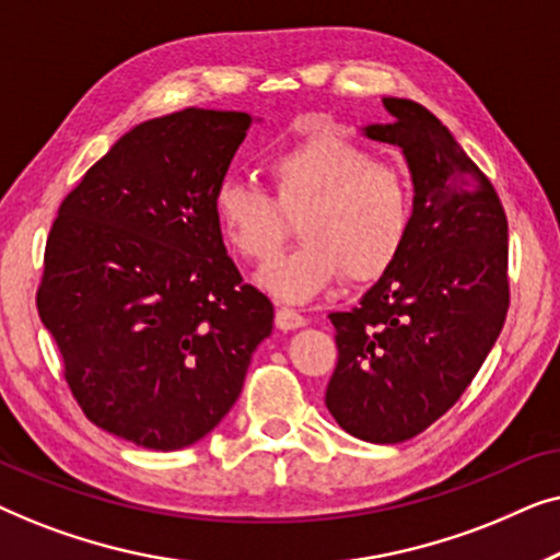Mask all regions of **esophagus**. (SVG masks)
I'll return each instance as SVG.
<instances>
[{
	"instance_id": "esophagus-1",
	"label": "esophagus",
	"mask_w": 560,
	"mask_h": 560,
	"mask_svg": "<svg viewBox=\"0 0 560 560\" xmlns=\"http://www.w3.org/2000/svg\"><path fill=\"white\" fill-rule=\"evenodd\" d=\"M275 326L280 331H295V328L305 326V318L293 308H278V313H275Z\"/></svg>"
}]
</instances>
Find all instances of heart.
<instances>
[{
  "label": "heart",
  "instance_id": "1",
  "mask_svg": "<svg viewBox=\"0 0 560 560\" xmlns=\"http://www.w3.org/2000/svg\"><path fill=\"white\" fill-rule=\"evenodd\" d=\"M272 196L252 183L226 178L213 194V217L229 247L249 262H267L298 218L303 244L255 278L280 303H308L349 280L380 278L408 242L412 196L405 175L377 163L362 144L313 135L267 158Z\"/></svg>",
  "mask_w": 560,
  "mask_h": 560
}]
</instances>
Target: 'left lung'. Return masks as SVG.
Here are the masks:
<instances>
[{"instance_id":"1","label":"left lung","mask_w":560,"mask_h":560,"mask_svg":"<svg viewBox=\"0 0 560 560\" xmlns=\"http://www.w3.org/2000/svg\"><path fill=\"white\" fill-rule=\"evenodd\" d=\"M370 140L400 148L412 180L408 242L349 313H331L339 364L326 408L354 439L400 443L439 420L485 364L508 316V217L425 106L385 96Z\"/></svg>"}]
</instances>
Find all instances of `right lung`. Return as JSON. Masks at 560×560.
Instances as JSON below:
<instances>
[{"label":"right lung","instance_id":"1","mask_svg":"<svg viewBox=\"0 0 560 560\" xmlns=\"http://www.w3.org/2000/svg\"><path fill=\"white\" fill-rule=\"evenodd\" d=\"M255 121L196 106L142 121L52 221L37 313L86 418L142 448L211 433L272 334V303L244 285L213 217Z\"/></svg>","mask_w":560,"mask_h":560}]
</instances>
